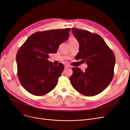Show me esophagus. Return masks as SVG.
Segmentation results:
<instances>
[{
  "label": "esophagus",
  "mask_w": 130,
  "mask_h": 130,
  "mask_svg": "<svg viewBox=\"0 0 130 130\" xmlns=\"http://www.w3.org/2000/svg\"><path fill=\"white\" fill-rule=\"evenodd\" d=\"M70 67V66L69 65H65V68H67V67Z\"/></svg>",
  "instance_id": "34e87169"
}]
</instances>
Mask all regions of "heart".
Masks as SVG:
<instances>
[{"label": "heart", "mask_w": 130, "mask_h": 130, "mask_svg": "<svg viewBox=\"0 0 130 130\" xmlns=\"http://www.w3.org/2000/svg\"><path fill=\"white\" fill-rule=\"evenodd\" d=\"M77 40L75 38H74L73 37H71L69 39V42H74V41H76Z\"/></svg>", "instance_id": "heart-1"}]
</instances>
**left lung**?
Wrapping results in <instances>:
<instances>
[{
    "label": "left lung",
    "instance_id": "obj_1",
    "mask_svg": "<svg viewBox=\"0 0 130 130\" xmlns=\"http://www.w3.org/2000/svg\"><path fill=\"white\" fill-rule=\"evenodd\" d=\"M79 44L77 56L87 64L85 72L73 67L70 79L72 86L86 96H93L110 84L114 76L115 57L112 50L100 35L85 30L72 28Z\"/></svg>",
    "mask_w": 130,
    "mask_h": 130
}]
</instances>
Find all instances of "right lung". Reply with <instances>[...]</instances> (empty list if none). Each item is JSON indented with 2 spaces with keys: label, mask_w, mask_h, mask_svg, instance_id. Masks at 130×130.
Wrapping results in <instances>:
<instances>
[{
  "label": "right lung",
  "mask_w": 130,
  "mask_h": 130,
  "mask_svg": "<svg viewBox=\"0 0 130 130\" xmlns=\"http://www.w3.org/2000/svg\"><path fill=\"white\" fill-rule=\"evenodd\" d=\"M70 28L37 31L30 36L16 55L17 75L29 93L43 96L56 86L64 66L53 65L49 54L56 53L59 45L69 38Z\"/></svg>",
  "instance_id": "add662e5"
}]
</instances>
